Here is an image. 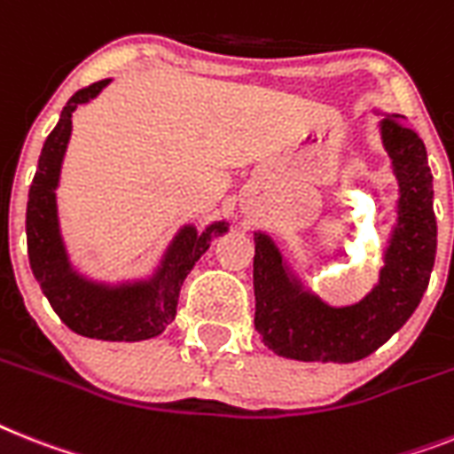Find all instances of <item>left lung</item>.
I'll list each match as a JSON object with an SVG mask.
<instances>
[{
  "label": "left lung",
  "mask_w": 454,
  "mask_h": 454,
  "mask_svg": "<svg viewBox=\"0 0 454 454\" xmlns=\"http://www.w3.org/2000/svg\"><path fill=\"white\" fill-rule=\"evenodd\" d=\"M380 129L402 190L399 223L380 280L362 301L334 309L301 292L287 278L273 243L254 234V329L276 355L336 364L369 357L406 325L429 286L436 215L425 141L403 115L385 118Z\"/></svg>",
  "instance_id": "8db88e82"
}]
</instances>
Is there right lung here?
I'll use <instances>...</instances> for the list:
<instances>
[{
  "mask_svg": "<svg viewBox=\"0 0 454 454\" xmlns=\"http://www.w3.org/2000/svg\"><path fill=\"white\" fill-rule=\"evenodd\" d=\"M106 81H97L78 90L62 108L59 122L48 134L39 167L29 185L27 201V254L34 278L41 286L52 310L71 332L101 340H144L162 334L174 320L183 280L194 262L208 250L213 234H223L224 223L211 224L201 236L194 230H183L171 243L162 269L148 286L104 290L90 286L71 273L65 248L59 241L58 211H55V187L59 167L71 134V114L78 104L97 97Z\"/></svg>",
  "mask_w": 454,
  "mask_h": 454,
  "instance_id": "obj_1",
  "label": "right lung"
}]
</instances>
